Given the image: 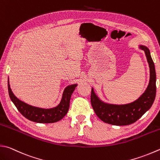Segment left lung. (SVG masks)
<instances>
[{"instance_id":"1","label":"left lung","mask_w":160,"mask_h":160,"mask_svg":"<svg viewBox=\"0 0 160 160\" xmlns=\"http://www.w3.org/2000/svg\"><path fill=\"white\" fill-rule=\"evenodd\" d=\"M145 52L150 68V81L146 90L142 95L131 103L126 104H112L99 99L92 88L90 102L95 113L102 121L113 125H128L138 120L145 113L154 102L156 95V72L155 65L150 56L148 48L139 45Z\"/></svg>"}]
</instances>
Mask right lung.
<instances>
[{
  "label": "right lung",
  "instance_id": "1",
  "mask_svg": "<svg viewBox=\"0 0 160 160\" xmlns=\"http://www.w3.org/2000/svg\"><path fill=\"white\" fill-rule=\"evenodd\" d=\"M77 86V84H72L66 87L58 106L51 108H42L31 106L18 99L12 91L8 78V92L12 102L24 117L32 122L39 123H52L61 120L68 113L71 95Z\"/></svg>",
  "mask_w": 160,
  "mask_h": 160
}]
</instances>
